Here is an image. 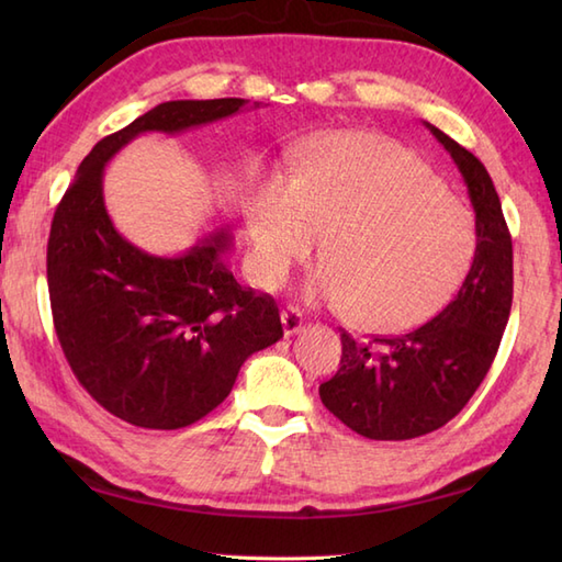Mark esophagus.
Wrapping results in <instances>:
<instances>
[{"mask_svg":"<svg viewBox=\"0 0 562 562\" xmlns=\"http://www.w3.org/2000/svg\"><path fill=\"white\" fill-rule=\"evenodd\" d=\"M280 321H282L284 336H296V333L304 328V316L296 312V308H284L280 314Z\"/></svg>","mask_w":562,"mask_h":562,"instance_id":"esophagus-1","label":"esophagus"}]
</instances>
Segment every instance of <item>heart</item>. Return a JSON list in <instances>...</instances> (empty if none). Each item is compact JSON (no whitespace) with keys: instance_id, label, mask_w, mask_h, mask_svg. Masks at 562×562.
<instances>
[{"instance_id":"heart-1","label":"heart","mask_w":562,"mask_h":562,"mask_svg":"<svg viewBox=\"0 0 562 562\" xmlns=\"http://www.w3.org/2000/svg\"><path fill=\"white\" fill-rule=\"evenodd\" d=\"M250 268L280 288L321 237L326 266L312 294L350 324L405 333L445 308L469 274L479 232L471 210L401 142L338 133L314 142L290 181L266 183L246 217Z\"/></svg>"}]
</instances>
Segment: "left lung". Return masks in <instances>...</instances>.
Listing matches in <instances>:
<instances>
[{"instance_id":"1","label":"left lung","mask_w":562,"mask_h":562,"mask_svg":"<svg viewBox=\"0 0 562 562\" xmlns=\"http://www.w3.org/2000/svg\"><path fill=\"white\" fill-rule=\"evenodd\" d=\"M425 127L469 188L479 248L459 294L429 324L372 342L340 336V369L318 393L340 423L367 439H413L459 415L495 360L512 308V236L493 178L459 142Z\"/></svg>"}]
</instances>
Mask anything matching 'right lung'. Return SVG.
Returning a JSON list of instances; mask_svg holds the SVG:
<instances>
[{"instance_id": "1", "label": "right lung", "mask_w": 562, "mask_h": 562, "mask_svg": "<svg viewBox=\"0 0 562 562\" xmlns=\"http://www.w3.org/2000/svg\"><path fill=\"white\" fill-rule=\"evenodd\" d=\"M246 99L166 101L103 137L79 164L47 238L57 340L93 401L147 429L198 423L229 396L238 369L282 338L278 306L226 268L232 232L151 256L115 229L103 171L145 133L181 135L241 113ZM260 103H254L258 109Z\"/></svg>"}]
</instances>
